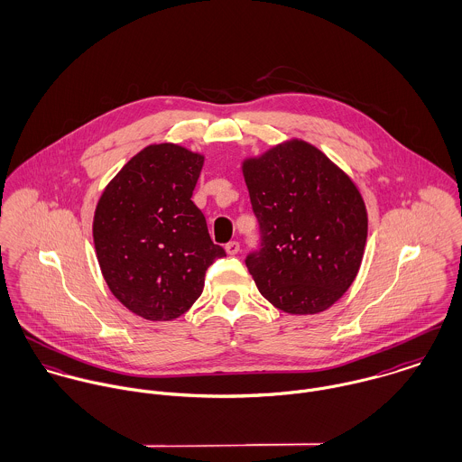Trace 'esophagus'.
I'll return each mask as SVG.
<instances>
[{"label":"esophagus","mask_w":462,"mask_h":462,"mask_svg":"<svg viewBox=\"0 0 462 462\" xmlns=\"http://www.w3.org/2000/svg\"><path fill=\"white\" fill-rule=\"evenodd\" d=\"M226 253L231 254V256L238 254V253H240V244H238V242H229V244H226Z\"/></svg>","instance_id":"obj_1"}]
</instances>
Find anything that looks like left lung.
<instances>
[{"label": "left lung", "instance_id": "left-lung-1", "mask_svg": "<svg viewBox=\"0 0 462 462\" xmlns=\"http://www.w3.org/2000/svg\"><path fill=\"white\" fill-rule=\"evenodd\" d=\"M262 247L245 264L290 315L329 310L363 262L368 215L356 183L310 142L291 138L242 163Z\"/></svg>", "mask_w": 462, "mask_h": 462}]
</instances>
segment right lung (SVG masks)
<instances>
[{
    "mask_svg": "<svg viewBox=\"0 0 462 462\" xmlns=\"http://www.w3.org/2000/svg\"><path fill=\"white\" fill-rule=\"evenodd\" d=\"M204 156L178 143L136 152L97 200L92 235L103 277L119 302L152 322L187 313L208 266L226 253L192 200Z\"/></svg>",
    "mask_w": 462,
    "mask_h": 462,
    "instance_id": "1",
    "label": "right lung"
}]
</instances>
